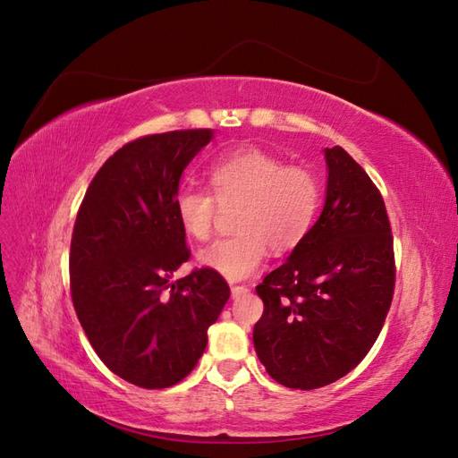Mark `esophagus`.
<instances>
[{"label":"esophagus","instance_id":"1","mask_svg":"<svg viewBox=\"0 0 458 458\" xmlns=\"http://www.w3.org/2000/svg\"><path fill=\"white\" fill-rule=\"evenodd\" d=\"M248 286H244V284H234V286H231V296L233 298H241V296H244L246 293H248Z\"/></svg>","mask_w":458,"mask_h":458}]
</instances>
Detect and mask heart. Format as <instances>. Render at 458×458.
I'll return each mask as SVG.
<instances>
[{
	"instance_id": "b5f03b06",
	"label": "heart",
	"mask_w": 458,
	"mask_h": 458,
	"mask_svg": "<svg viewBox=\"0 0 458 458\" xmlns=\"http://www.w3.org/2000/svg\"><path fill=\"white\" fill-rule=\"evenodd\" d=\"M210 191L183 189L175 199L179 225L195 241H208L221 208H234L239 233L219 239L199 254L204 267L241 281L254 275L275 252L294 248L310 233L321 185L301 164H283L279 157L258 147H242L217 157L210 168Z\"/></svg>"
}]
</instances>
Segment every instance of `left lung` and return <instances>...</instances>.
<instances>
[{"mask_svg": "<svg viewBox=\"0 0 458 458\" xmlns=\"http://www.w3.org/2000/svg\"><path fill=\"white\" fill-rule=\"evenodd\" d=\"M321 217L256 293L254 348L269 377L315 390L353 370L377 342L395 288L390 217L378 187L342 147L325 148Z\"/></svg>", "mask_w": 458, "mask_h": 458, "instance_id": "left-lung-1", "label": "left lung"}]
</instances>
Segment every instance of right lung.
<instances>
[{
  "label": "right lung",
  "instance_id": "right-lung-1",
  "mask_svg": "<svg viewBox=\"0 0 458 458\" xmlns=\"http://www.w3.org/2000/svg\"><path fill=\"white\" fill-rule=\"evenodd\" d=\"M210 130L140 137L95 174L71 241V294L80 325L101 361L130 384L162 390L197 367L208 328L229 300L219 273L191 258L175 199L187 164Z\"/></svg>",
  "mask_w": 458,
  "mask_h": 458
}]
</instances>
